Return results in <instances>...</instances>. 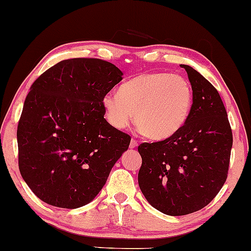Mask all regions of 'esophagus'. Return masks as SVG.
<instances>
[{"instance_id": "esophagus-1", "label": "esophagus", "mask_w": 251, "mask_h": 251, "mask_svg": "<svg viewBox=\"0 0 251 251\" xmlns=\"http://www.w3.org/2000/svg\"><path fill=\"white\" fill-rule=\"evenodd\" d=\"M138 146V142L135 141V139H131V142H130V149H135Z\"/></svg>"}]
</instances>
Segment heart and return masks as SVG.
<instances>
[{"instance_id": "1", "label": "heart", "mask_w": 251, "mask_h": 251, "mask_svg": "<svg viewBox=\"0 0 251 251\" xmlns=\"http://www.w3.org/2000/svg\"><path fill=\"white\" fill-rule=\"evenodd\" d=\"M194 93L184 77L168 73H145L102 99L106 119L114 128L126 129L135 122L144 135L162 141L175 135L187 122Z\"/></svg>"}]
</instances>
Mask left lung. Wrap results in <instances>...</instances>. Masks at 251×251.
<instances>
[{"mask_svg": "<svg viewBox=\"0 0 251 251\" xmlns=\"http://www.w3.org/2000/svg\"><path fill=\"white\" fill-rule=\"evenodd\" d=\"M194 100L184 126L164 141L138 146V184L154 209L184 216L206 206L227 178L233 135L223 100L209 80L190 66Z\"/></svg>", "mask_w": 251, "mask_h": 251, "instance_id": "left-lung-1", "label": "left lung"}]
</instances>
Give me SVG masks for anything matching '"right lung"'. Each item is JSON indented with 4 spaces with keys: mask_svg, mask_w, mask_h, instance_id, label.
<instances>
[{
    "mask_svg": "<svg viewBox=\"0 0 251 251\" xmlns=\"http://www.w3.org/2000/svg\"><path fill=\"white\" fill-rule=\"evenodd\" d=\"M123 73L99 58L58 62L32 84L17 129L22 177L35 196L63 209L92 201L130 136L110 126L102 99Z\"/></svg>",
    "mask_w": 251,
    "mask_h": 251,
    "instance_id": "obj_1",
    "label": "right lung"
}]
</instances>
